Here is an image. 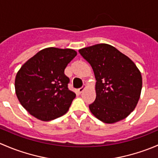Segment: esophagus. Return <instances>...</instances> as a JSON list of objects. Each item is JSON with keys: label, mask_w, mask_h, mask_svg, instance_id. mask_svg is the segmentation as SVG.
Instances as JSON below:
<instances>
[{"label": "esophagus", "mask_w": 158, "mask_h": 158, "mask_svg": "<svg viewBox=\"0 0 158 158\" xmlns=\"http://www.w3.org/2000/svg\"><path fill=\"white\" fill-rule=\"evenodd\" d=\"M86 88V85H83V86L81 87V88H79V89H78V92H79V93H82V92H83L84 90H85V89Z\"/></svg>", "instance_id": "esophagus-1"}]
</instances>
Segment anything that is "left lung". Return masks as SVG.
Listing matches in <instances>:
<instances>
[{
	"label": "left lung",
	"mask_w": 158,
	"mask_h": 158,
	"mask_svg": "<svg viewBox=\"0 0 158 158\" xmlns=\"http://www.w3.org/2000/svg\"><path fill=\"white\" fill-rule=\"evenodd\" d=\"M79 52L91 65L96 79V98L89 106L91 112L108 124L128 117L136 107L142 88V77L136 65L106 44L85 47Z\"/></svg>",
	"instance_id": "1"
}]
</instances>
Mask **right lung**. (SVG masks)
Masks as SVG:
<instances>
[{
  "label": "right lung",
  "mask_w": 158,
  "mask_h": 158,
  "mask_svg": "<svg viewBox=\"0 0 158 158\" xmlns=\"http://www.w3.org/2000/svg\"><path fill=\"white\" fill-rule=\"evenodd\" d=\"M76 55L72 49L49 47L21 66L15 79L16 95L30 114L48 122L67 112L76 94L68 89L64 70Z\"/></svg>",
  "instance_id": "right-lung-1"
}]
</instances>
